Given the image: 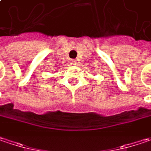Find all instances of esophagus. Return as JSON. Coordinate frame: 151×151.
I'll use <instances>...</instances> for the list:
<instances>
[{
    "instance_id": "1",
    "label": "esophagus",
    "mask_w": 151,
    "mask_h": 151,
    "mask_svg": "<svg viewBox=\"0 0 151 151\" xmlns=\"http://www.w3.org/2000/svg\"><path fill=\"white\" fill-rule=\"evenodd\" d=\"M70 63L72 64V65H76V64H77V61H76V60H71Z\"/></svg>"
}]
</instances>
